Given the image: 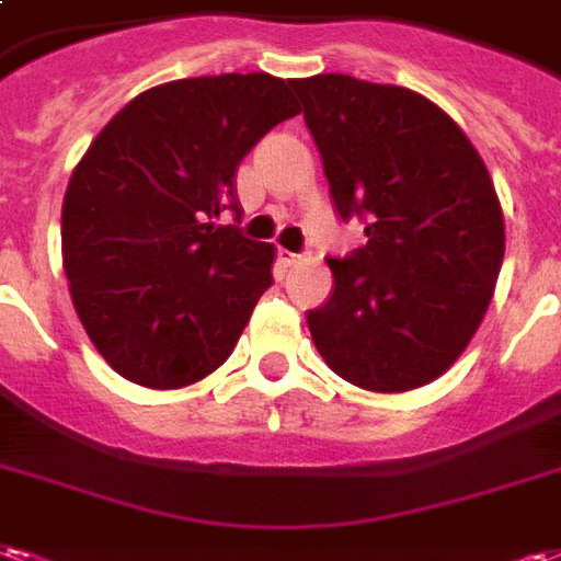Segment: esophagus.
Returning <instances> with one entry per match:
<instances>
[{
  "instance_id": "34e87169",
  "label": "esophagus",
  "mask_w": 561,
  "mask_h": 561,
  "mask_svg": "<svg viewBox=\"0 0 561 561\" xmlns=\"http://www.w3.org/2000/svg\"><path fill=\"white\" fill-rule=\"evenodd\" d=\"M279 264L282 267H294V264H300V255L288 252V249H279Z\"/></svg>"
}]
</instances>
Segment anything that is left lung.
I'll list each match as a JSON object with an SVG mask.
<instances>
[{
  "label": "left lung",
  "instance_id": "1",
  "mask_svg": "<svg viewBox=\"0 0 561 561\" xmlns=\"http://www.w3.org/2000/svg\"><path fill=\"white\" fill-rule=\"evenodd\" d=\"M339 217L365 247L327 259L335 291L309 312L323 363L368 392L437 380L491 306L505 222L491 172L437 103L347 73L291 80Z\"/></svg>",
  "mask_w": 561,
  "mask_h": 561
}]
</instances>
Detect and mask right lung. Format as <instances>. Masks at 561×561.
Returning a JSON list of instances; mask_svg holds the SVG:
<instances>
[{
    "instance_id": "add662e5",
    "label": "right lung",
    "mask_w": 561,
    "mask_h": 561,
    "mask_svg": "<svg viewBox=\"0 0 561 561\" xmlns=\"http://www.w3.org/2000/svg\"><path fill=\"white\" fill-rule=\"evenodd\" d=\"M300 106L291 82L219 73L133 98L82 153L61 205V261L91 344L130 383L181 389L226 363L273 285V243L214 226L238 165Z\"/></svg>"
}]
</instances>
